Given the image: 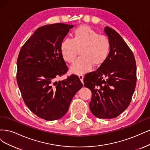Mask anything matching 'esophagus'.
<instances>
[{
	"label": "esophagus",
	"mask_w": 150,
	"mask_h": 150,
	"mask_svg": "<svg viewBox=\"0 0 150 150\" xmlns=\"http://www.w3.org/2000/svg\"><path fill=\"white\" fill-rule=\"evenodd\" d=\"M79 79H80V81L82 82V83H83V78H84V75H81V74H80V75H79Z\"/></svg>",
	"instance_id": "esophagus-1"
}]
</instances>
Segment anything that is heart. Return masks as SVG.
Masks as SVG:
<instances>
[{
	"instance_id": "1",
	"label": "heart",
	"mask_w": 150,
	"mask_h": 150,
	"mask_svg": "<svg viewBox=\"0 0 150 150\" xmlns=\"http://www.w3.org/2000/svg\"><path fill=\"white\" fill-rule=\"evenodd\" d=\"M111 43L108 37L99 33L89 26L76 28L72 38H65L60 45L63 58L69 64L74 63L79 55L80 57L71 67V71L77 74L90 71L102 65L108 59Z\"/></svg>"
}]
</instances>
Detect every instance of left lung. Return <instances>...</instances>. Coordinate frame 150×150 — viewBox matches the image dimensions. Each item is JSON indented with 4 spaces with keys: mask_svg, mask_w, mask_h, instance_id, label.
I'll list each match as a JSON object with an SVG mask.
<instances>
[{
    "mask_svg": "<svg viewBox=\"0 0 150 150\" xmlns=\"http://www.w3.org/2000/svg\"><path fill=\"white\" fill-rule=\"evenodd\" d=\"M111 49L108 59L96 71L86 74L84 86L92 96L90 109L99 118L117 117L131 102L137 84V65L133 53L119 33L106 27Z\"/></svg>",
    "mask_w": 150,
    "mask_h": 150,
    "instance_id": "8db88e82",
    "label": "left lung"
}]
</instances>
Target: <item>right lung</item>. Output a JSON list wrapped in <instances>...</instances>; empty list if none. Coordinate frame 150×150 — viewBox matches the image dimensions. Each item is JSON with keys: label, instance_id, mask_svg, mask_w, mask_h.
I'll list each match as a JSON object with an SVG mask.
<instances>
[{"label": "right lung", "instance_id": "1", "mask_svg": "<svg viewBox=\"0 0 150 150\" xmlns=\"http://www.w3.org/2000/svg\"><path fill=\"white\" fill-rule=\"evenodd\" d=\"M73 25L59 23L38 28L22 47L17 62V81L27 107L47 121L64 117L82 86L76 75L56 81L69 70L61 43Z\"/></svg>", "mask_w": 150, "mask_h": 150}]
</instances>
